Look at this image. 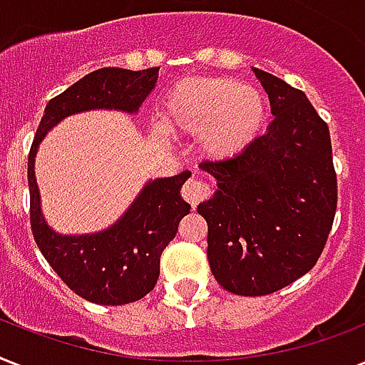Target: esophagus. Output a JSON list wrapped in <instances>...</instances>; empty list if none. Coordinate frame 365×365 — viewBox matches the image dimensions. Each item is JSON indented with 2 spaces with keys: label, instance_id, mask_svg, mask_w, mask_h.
Segmentation results:
<instances>
[{
  "label": "esophagus",
  "instance_id": "34e87169",
  "mask_svg": "<svg viewBox=\"0 0 365 365\" xmlns=\"http://www.w3.org/2000/svg\"><path fill=\"white\" fill-rule=\"evenodd\" d=\"M212 195V187L205 180H200V178H191L185 182V185L182 187V197L187 200L189 205L197 208V205H200L202 200L210 199Z\"/></svg>",
  "mask_w": 365,
  "mask_h": 365
}]
</instances>
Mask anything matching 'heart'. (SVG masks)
I'll return each mask as SVG.
<instances>
[{
    "instance_id": "b5f03b06",
    "label": "heart",
    "mask_w": 365,
    "mask_h": 365,
    "mask_svg": "<svg viewBox=\"0 0 365 365\" xmlns=\"http://www.w3.org/2000/svg\"><path fill=\"white\" fill-rule=\"evenodd\" d=\"M267 119V98L259 88L229 77H189L172 87L163 121L172 132L199 134L212 159L242 153Z\"/></svg>"
}]
</instances>
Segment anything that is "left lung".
<instances>
[{"label":"left lung","instance_id":"1","mask_svg":"<svg viewBox=\"0 0 365 365\" xmlns=\"http://www.w3.org/2000/svg\"><path fill=\"white\" fill-rule=\"evenodd\" d=\"M254 73L274 119L242 153L200 163L217 189L197 208L208 223L214 278L252 297L278 292L317 265L337 208L328 125L303 91Z\"/></svg>","mask_w":365,"mask_h":365}]
</instances>
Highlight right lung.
Here are the masks:
<instances>
[{
    "label": "right lung",
    "instance_id": "add662e5",
    "mask_svg": "<svg viewBox=\"0 0 365 365\" xmlns=\"http://www.w3.org/2000/svg\"><path fill=\"white\" fill-rule=\"evenodd\" d=\"M159 68H102L48 100L28 155L30 223L37 246L70 289L96 305H126L142 299L157 284L160 254L178 233V223L191 206L182 185L191 172L145 183L130 208L111 227L94 235H58L48 227L39 206L34 160L39 143L54 125L88 110L136 113L155 88Z\"/></svg>",
    "mask_w": 365,
    "mask_h": 365
}]
</instances>
